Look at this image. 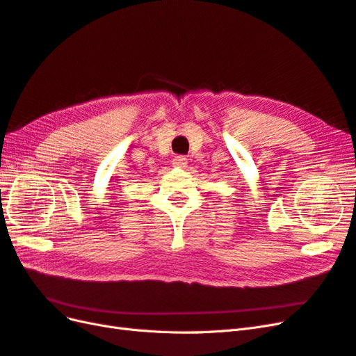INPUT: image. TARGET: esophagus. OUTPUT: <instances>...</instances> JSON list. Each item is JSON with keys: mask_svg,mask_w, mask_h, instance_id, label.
Returning <instances> with one entry per match:
<instances>
[{"mask_svg": "<svg viewBox=\"0 0 356 356\" xmlns=\"http://www.w3.org/2000/svg\"><path fill=\"white\" fill-rule=\"evenodd\" d=\"M172 165H174L175 168L186 169L187 165H188V161H187V159L184 156H177L174 160H172Z\"/></svg>", "mask_w": 356, "mask_h": 356, "instance_id": "obj_1", "label": "esophagus"}]
</instances>
